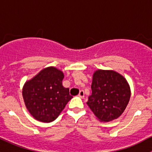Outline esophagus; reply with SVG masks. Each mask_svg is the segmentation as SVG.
I'll use <instances>...</instances> for the list:
<instances>
[{"label":"esophagus","mask_w":152,"mask_h":152,"mask_svg":"<svg viewBox=\"0 0 152 152\" xmlns=\"http://www.w3.org/2000/svg\"><path fill=\"white\" fill-rule=\"evenodd\" d=\"M79 96L80 98H82V99H83V98L85 97V93H84L83 90H80V91H79Z\"/></svg>","instance_id":"34e87169"}]
</instances>
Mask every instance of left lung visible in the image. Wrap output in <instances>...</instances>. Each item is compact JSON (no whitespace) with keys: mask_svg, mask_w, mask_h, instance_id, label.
Listing matches in <instances>:
<instances>
[{"mask_svg":"<svg viewBox=\"0 0 152 152\" xmlns=\"http://www.w3.org/2000/svg\"><path fill=\"white\" fill-rule=\"evenodd\" d=\"M91 89L87 104L103 122L112 121L121 116L131 96L127 81L114 70H96L93 73Z\"/></svg>","mask_w":152,"mask_h":152,"instance_id":"1","label":"left lung"}]
</instances>
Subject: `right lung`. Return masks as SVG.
I'll use <instances>...</instances> for the list:
<instances>
[{
  "label": "right lung",
  "instance_id": "1",
  "mask_svg": "<svg viewBox=\"0 0 152 152\" xmlns=\"http://www.w3.org/2000/svg\"><path fill=\"white\" fill-rule=\"evenodd\" d=\"M64 74L54 67L41 70L25 83L23 97L28 112L36 120L53 121L73 98L62 86Z\"/></svg>",
  "mask_w": 152,
  "mask_h": 152
}]
</instances>
